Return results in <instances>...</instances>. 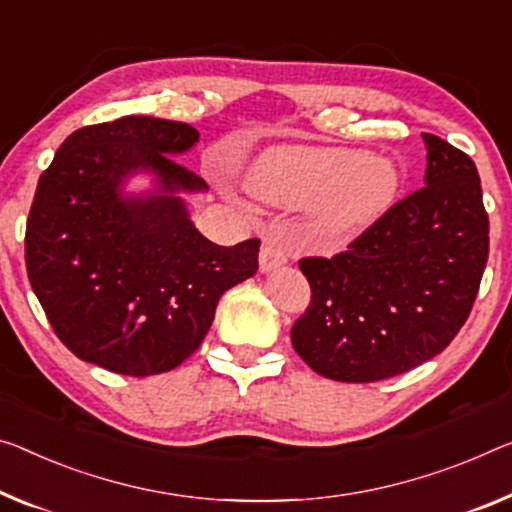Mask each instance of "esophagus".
I'll return each instance as SVG.
<instances>
[{
  "mask_svg": "<svg viewBox=\"0 0 512 512\" xmlns=\"http://www.w3.org/2000/svg\"><path fill=\"white\" fill-rule=\"evenodd\" d=\"M286 263H288V251L283 249L279 242H265L261 249V256H258L261 272H272Z\"/></svg>",
  "mask_w": 512,
  "mask_h": 512,
  "instance_id": "1",
  "label": "esophagus"
}]
</instances>
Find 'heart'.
Returning a JSON list of instances; mask_svg holds the SVG:
<instances>
[{
    "mask_svg": "<svg viewBox=\"0 0 512 512\" xmlns=\"http://www.w3.org/2000/svg\"><path fill=\"white\" fill-rule=\"evenodd\" d=\"M247 187L272 206H311L309 233L338 245L357 238L393 206L400 176L389 160L355 148L277 146L256 157Z\"/></svg>",
    "mask_w": 512,
    "mask_h": 512,
    "instance_id": "obj_1",
    "label": "heart"
}]
</instances>
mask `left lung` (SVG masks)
<instances>
[{
  "label": "left lung",
  "mask_w": 512,
  "mask_h": 512,
  "mask_svg": "<svg viewBox=\"0 0 512 512\" xmlns=\"http://www.w3.org/2000/svg\"><path fill=\"white\" fill-rule=\"evenodd\" d=\"M421 190L391 206L334 258H302L311 304L293 348L336 382H377L421 366L453 341L481 286L490 224L467 153L423 135Z\"/></svg>",
  "instance_id": "8db88e82"
}]
</instances>
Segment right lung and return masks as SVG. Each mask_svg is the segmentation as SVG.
<instances>
[{"instance_id":"obj_1","label":"right lung","mask_w":512,"mask_h":512,"mask_svg":"<svg viewBox=\"0 0 512 512\" xmlns=\"http://www.w3.org/2000/svg\"><path fill=\"white\" fill-rule=\"evenodd\" d=\"M199 132L123 116L86 125L38 180L25 235L31 288L75 357L121 375H157L192 355L219 297L258 270L261 240L219 247L196 231L183 194L208 192L174 157ZM135 175L151 191L124 192Z\"/></svg>"}]
</instances>
